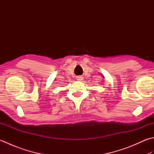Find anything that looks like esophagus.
I'll return each mask as SVG.
<instances>
[{"label":"esophagus","instance_id":"obj_1","mask_svg":"<svg viewBox=\"0 0 154 154\" xmlns=\"http://www.w3.org/2000/svg\"><path fill=\"white\" fill-rule=\"evenodd\" d=\"M83 79V77H81V76H78L77 77V81H82Z\"/></svg>","mask_w":154,"mask_h":154}]
</instances>
